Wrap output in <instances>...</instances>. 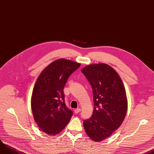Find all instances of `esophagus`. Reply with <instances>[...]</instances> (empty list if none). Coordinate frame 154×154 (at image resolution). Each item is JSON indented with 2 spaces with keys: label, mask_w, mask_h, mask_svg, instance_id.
I'll list each match as a JSON object with an SVG mask.
<instances>
[{
  "label": "esophagus",
  "mask_w": 154,
  "mask_h": 154,
  "mask_svg": "<svg viewBox=\"0 0 154 154\" xmlns=\"http://www.w3.org/2000/svg\"><path fill=\"white\" fill-rule=\"evenodd\" d=\"M80 111H81V109H80L79 108L74 109V112H75V113H78L79 112H80Z\"/></svg>",
  "instance_id": "obj_1"
}]
</instances>
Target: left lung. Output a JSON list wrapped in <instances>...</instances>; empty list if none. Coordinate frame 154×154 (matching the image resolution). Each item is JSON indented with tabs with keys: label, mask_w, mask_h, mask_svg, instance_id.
<instances>
[{
	"label": "left lung",
	"mask_w": 154,
	"mask_h": 154,
	"mask_svg": "<svg viewBox=\"0 0 154 154\" xmlns=\"http://www.w3.org/2000/svg\"><path fill=\"white\" fill-rule=\"evenodd\" d=\"M82 72L93 90L94 109L90 119L83 121L86 134L100 142L119 128L127 110L125 87L119 74L106 64H93Z\"/></svg>",
	"instance_id": "obj_1"
}]
</instances>
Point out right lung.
<instances>
[{
  "label": "right lung",
  "mask_w": 154,
  "mask_h": 154,
  "mask_svg": "<svg viewBox=\"0 0 154 154\" xmlns=\"http://www.w3.org/2000/svg\"><path fill=\"white\" fill-rule=\"evenodd\" d=\"M79 63L60 59L44 69L34 85L31 108L35 122L49 135H56L70 121L72 112L64 102V87Z\"/></svg>",
  "instance_id": "obj_1"
}]
</instances>
